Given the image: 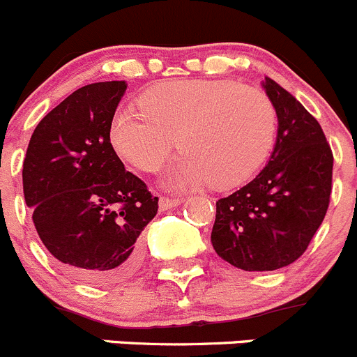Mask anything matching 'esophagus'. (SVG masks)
I'll use <instances>...</instances> for the list:
<instances>
[{"mask_svg":"<svg viewBox=\"0 0 357 357\" xmlns=\"http://www.w3.org/2000/svg\"><path fill=\"white\" fill-rule=\"evenodd\" d=\"M180 203H182V199H178V197L161 196V197H160V210H161V211H167V210H170V208L178 206Z\"/></svg>","mask_w":357,"mask_h":357,"instance_id":"34e87169","label":"esophagus"}]
</instances>
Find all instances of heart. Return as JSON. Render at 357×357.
I'll use <instances>...</instances> for the list:
<instances>
[{
  "label": "heart",
  "instance_id": "heart-1",
  "mask_svg": "<svg viewBox=\"0 0 357 357\" xmlns=\"http://www.w3.org/2000/svg\"><path fill=\"white\" fill-rule=\"evenodd\" d=\"M139 104L142 111L114 116L112 147L133 167L156 172L178 140L183 154L168 175L175 187L239 185L257 174L276 140L269 98L231 81H167L142 93Z\"/></svg>",
  "mask_w": 357,
  "mask_h": 357
}]
</instances>
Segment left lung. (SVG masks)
I'll return each instance as SVG.
<instances>
[{
  "instance_id": "1",
  "label": "left lung",
  "mask_w": 357,
  "mask_h": 357,
  "mask_svg": "<svg viewBox=\"0 0 357 357\" xmlns=\"http://www.w3.org/2000/svg\"><path fill=\"white\" fill-rule=\"evenodd\" d=\"M262 88L276 109L278 135L255 178L217 201L211 245L243 271L294 264L319 229L331 194L333 154L319 123L271 77Z\"/></svg>"
}]
</instances>
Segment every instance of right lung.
<instances>
[{
	"mask_svg": "<svg viewBox=\"0 0 357 357\" xmlns=\"http://www.w3.org/2000/svg\"><path fill=\"white\" fill-rule=\"evenodd\" d=\"M126 86L102 81L70 93L41 119L24 160L38 236L67 273L90 284L118 283L139 269L140 234L158 213V197L111 144Z\"/></svg>",
	"mask_w": 357,
	"mask_h": 357,
	"instance_id": "add662e5",
	"label": "right lung"
}]
</instances>
